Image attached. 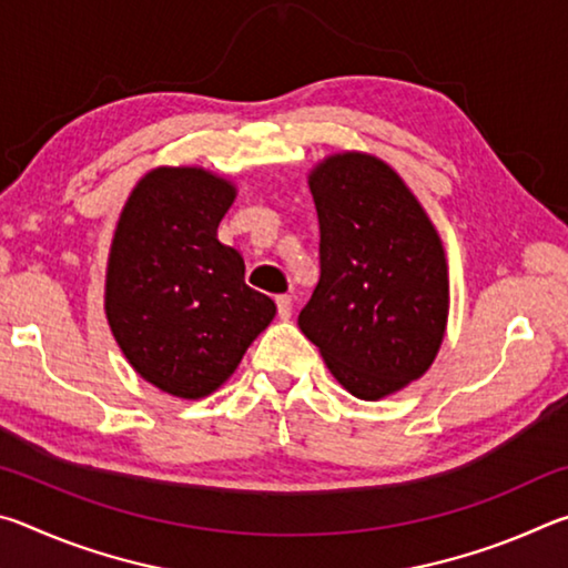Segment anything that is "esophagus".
I'll use <instances>...</instances> for the list:
<instances>
[{"label":"esophagus","instance_id":"obj_1","mask_svg":"<svg viewBox=\"0 0 568 568\" xmlns=\"http://www.w3.org/2000/svg\"><path fill=\"white\" fill-rule=\"evenodd\" d=\"M275 303H277V315H281V321L291 318V315H293V295H277Z\"/></svg>","mask_w":568,"mask_h":568}]
</instances>
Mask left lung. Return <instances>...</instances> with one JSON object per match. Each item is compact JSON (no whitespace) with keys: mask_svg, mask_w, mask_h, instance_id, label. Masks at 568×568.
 <instances>
[{"mask_svg":"<svg viewBox=\"0 0 568 568\" xmlns=\"http://www.w3.org/2000/svg\"><path fill=\"white\" fill-rule=\"evenodd\" d=\"M321 223V281L297 315L341 386L381 400L418 381L448 323L438 230L388 162L335 152L307 175Z\"/></svg>","mask_w":568,"mask_h":568,"instance_id":"left-lung-1","label":"left lung"}]
</instances>
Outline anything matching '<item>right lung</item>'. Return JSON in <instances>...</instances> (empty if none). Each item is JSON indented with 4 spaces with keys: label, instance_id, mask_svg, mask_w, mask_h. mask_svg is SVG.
I'll use <instances>...</instances> for the list:
<instances>
[{
    "label": "right lung",
    "instance_id": "1",
    "mask_svg": "<svg viewBox=\"0 0 568 568\" xmlns=\"http://www.w3.org/2000/svg\"><path fill=\"white\" fill-rule=\"evenodd\" d=\"M237 187L205 168H155L132 187L114 227L104 313L140 378L197 400L233 376L275 318L245 285V263L217 240Z\"/></svg>",
    "mask_w": 568,
    "mask_h": 568
}]
</instances>
